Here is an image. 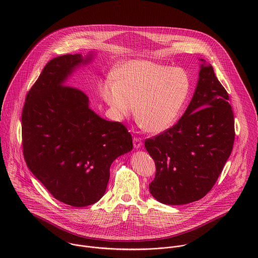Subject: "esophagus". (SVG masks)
<instances>
[{"mask_svg":"<svg viewBox=\"0 0 258 258\" xmlns=\"http://www.w3.org/2000/svg\"><path fill=\"white\" fill-rule=\"evenodd\" d=\"M133 145H134V148H136V149L141 147L142 146V139L139 138V137H134Z\"/></svg>","mask_w":258,"mask_h":258,"instance_id":"34e87169","label":"esophagus"}]
</instances>
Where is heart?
<instances>
[{"label": "heart", "mask_w": 258, "mask_h": 258, "mask_svg": "<svg viewBox=\"0 0 258 258\" xmlns=\"http://www.w3.org/2000/svg\"><path fill=\"white\" fill-rule=\"evenodd\" d=\"M99 84V93L117 120L132 114L142 129L161 133L173 126L187 99L190 81L183 70L147 59L122 64Z\"/></svg>", "instance_id": "heart-1"}]
</instances>
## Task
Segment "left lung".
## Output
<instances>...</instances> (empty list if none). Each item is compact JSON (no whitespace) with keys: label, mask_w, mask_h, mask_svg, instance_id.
I'll use <instances>...</instances> for the list:
<instances>
[{"label":"left lung","mask_w":258,"mask_h":258,"mask_svg":"<svg viewBox=\"0 0 258 258\" xmlns=\"http://www.w3.org/2000/svg\"><path fill=\"white\" fill-rule=\"evenodd\" d=\"M201 66L194 96L171 128L146 139L155 161L151 195L165 205L204 198L216 184L234 142V118L228 94L211 64Z\"/></svg>","instance_id":"left-lung-1"}]
</instances>
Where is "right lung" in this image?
<instances>
[{"instance_id": "add662e5", "label": "right lung", "mask_w": 258, "mask_h": 258, "mask_svg": "<svg viewBox=\"0 0 258 258\" xmlns=\"http://www.w3.org/2000/svg\"><path fill=\"white\" fill-rule=\"evenodd\" d=\"M91 55L64 54L49 60L27 94L22 112L23 152L28 168L61 203L86 207L104 195L112 162L132 150L120 122L89 108L87 95L67 78Z\"/></svg>"}]
</instances>
